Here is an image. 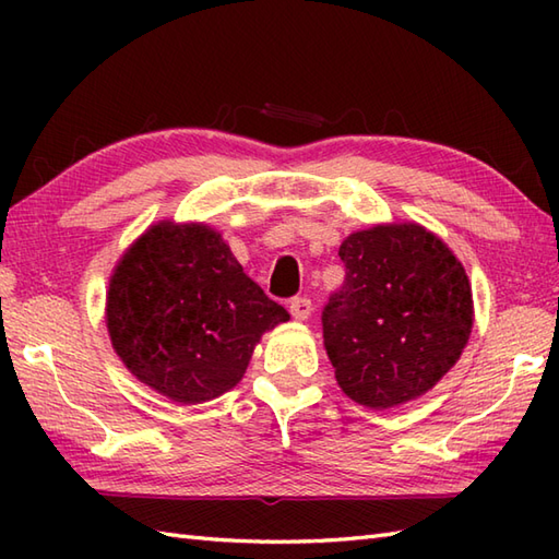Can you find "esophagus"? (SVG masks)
<instances>
[{"label": "esophagus", "instance_id": "1", "mask_svg": "<svg viewBox=\"0 0 559 559\" xmlns=\"http://www.w3.org/2000/svg\"><path fill=\"white\" fill-rule=\"evenodd\" d=\"M290 314L298 319V322H305L312 314V300L310 298H293L290 300Z\"/></svg>", "mask_w": 559, "mask_h": 559}]
</instances>
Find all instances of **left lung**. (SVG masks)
Listing matches in <instances>:
<instances>
[{
    "mask_svg": "<svg viewBox=\"0 0 559 559\" xmlns=\"http://www.w3.org/2000/svg\"><path fill=\"white\" fill-rule=\"evenodd\" d=\"M346 281L324 312V348L343 394L384 411L430 391L466 348L473 298L454 252L418 223L343 240Z\"/></svg>",
    "mask_w": 559,
    "mask_h": 559,
    "instance_id": "obj_1",
    "label": "left lung"
}]
</instances>
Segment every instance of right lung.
I'll return each mask as SVG.
<instances>
[{"mask_svg":"<svg viewBox=\"0 0 559 559\" xmlns=\"http://www.w3.org/2000/svg\"><path fill=\"white\" fill-rule=\"evenodd\" d=\"M108 334L139 382L175 403H204L240 382L264 331L290 314L204 223L163 221L115 266Z\"/></svg>","mask_w":559,"mask_h":559,"instance_id":"add662e5","label":"right lung"}]
</instances>
